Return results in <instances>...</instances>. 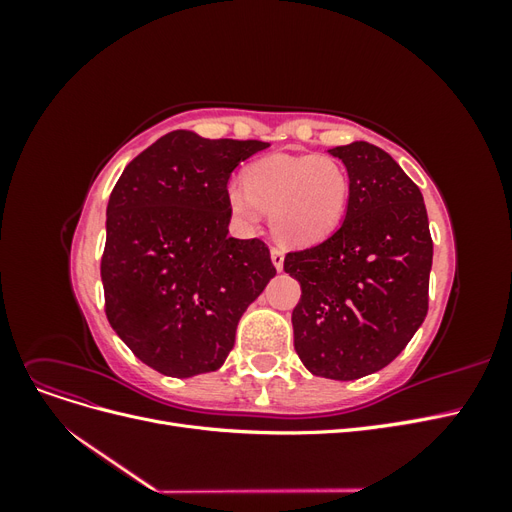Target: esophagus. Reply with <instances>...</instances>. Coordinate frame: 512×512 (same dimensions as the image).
Wrapping results in <instances>:
<instances>
[{"instance_id":"1","label":"esophagus","mask_w":512,"mask_h":512,"mask_svg":"<svg viewBox=\"0 0 512 512\" xmlns=\"http://www.w3.org/2000/svg\"><path fill=\"white\" fill-rule=\"evenodd\" d=\"M271 260L277 271L284 269V250L282 247H271Z\"/></svg>"}]
</instances>
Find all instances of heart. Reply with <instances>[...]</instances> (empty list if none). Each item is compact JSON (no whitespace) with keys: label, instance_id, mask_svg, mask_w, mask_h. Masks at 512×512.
I'll return each instance as SVG.
<instances>
[{"label":"heart","instance_id":"heart-1","mask_svg":"<svg viewBox=\"0 0 512 512\" xmlns=\"http://www.w3.org/2000/svg\"><path fill=\"white\" fill-rule=\"evenodd\" d=\"M348 203L346 166L314 153L262 158L245 170L243 185L228 188V205L243 224L254 226L260 211H267L273 235L294 245L329 237L344 220Z\"/></svg>","mask_w":512,"mask_h":512}]
</instances>
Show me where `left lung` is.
Returning <instances> with one entry per match:
<instances>
[{
	"label": "left lung",
	"mask_w": 512,
	"mask_h": 512,
	"mask_svg": "<svg viewBox=\"0 0 512 512\" xmlns=\"http://www.w3.org/2000/svg\"><path fill=\"white\" fill-rule=\"evenodd\" d=\"M350 175L346 220L329 239L288 252L301 284L294 350L314 376L356 380L408 346L429 307L433 241L418 185L376 145L329 149Z\"/></svg>",
	"instance_id": "1"
}]
</instances>
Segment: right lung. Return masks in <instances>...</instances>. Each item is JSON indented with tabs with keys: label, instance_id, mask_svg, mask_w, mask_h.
<instances>
[{
	"label": "right lung",
	"instance_id": "obj_1",
	"mask_svg": "<svg viewBox=\"0 0 512 512\" xmlns=\"http://www.w3.org/2000/svg\"><path fill=\"white\" fill-rule=\"evenodd\" d=\"M267 147L168 132L126 166L108 198L104 312L164 376L222 367L239 318L275 275L265 241L228 237L230 173Z\"/></svg>",
	"mask_w": 512,
	"mask_h": 512
}]
</instances>
